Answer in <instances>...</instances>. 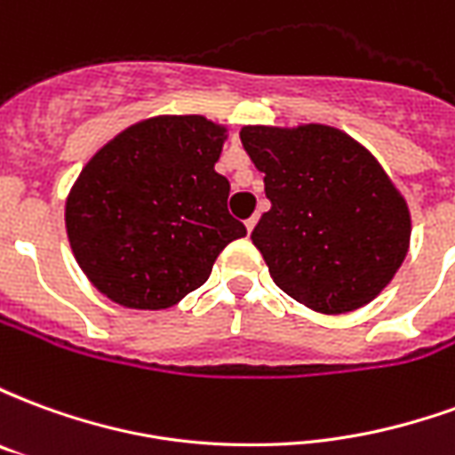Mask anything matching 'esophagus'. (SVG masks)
Segmentation results:
<instances>
[{
	"mask_svg": "<svg viewBox=\"0 0 455 455\" xmlns=\"http://www.w3.org/2000/svg\"><path fill=\"white\" fill-rule=\"evenodd\" d=\"M256 221H258V214H253L251 219H246V228L248 231H253V227H256Z\"/></svg>",
	"mask_w": 455,
	"mask_h": 455,
	"instance_id": "34e87169",
	"label": "esophagus"
}]
</instances>
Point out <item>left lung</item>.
I'll use <instances>...</instances> for the list:
<instances>
[{"label": "left lung", "instance_id": "8db88e82", "mask_svg": "<svg viewBox=\"0 0 455 455\" xmlns=\"http://www.w3.org/2000/svg\"><path fill=\"white\" fill-rule=\"evenodd\" d=\"M241 143L266 178L270 209L253 246L283 292L319 315H348L407 258V199L378 158L326 124L243 126Z\"/></svg>", "mask_w": 455, "mask_h": 455}]
</instances>
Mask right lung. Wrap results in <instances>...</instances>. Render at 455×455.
<instances>
[{
  "mask_svg": "<svg viewBox=\"0 0 455 455\" xmlns=\"http://www.w3.org/2000/svg\"><path fill=\"white\" fill-rule=\"evenodd\" d=\"M227 139L224 124L199 114H158L90 158L65 199V231L104 297L126 309H168L246 236L227 209L231 185L214 170Z\"/></svg>",
  "mask_w": 455,
  "mask_h": 455,
  "instance_id": "1",
  "label": "right lung"
}]
</instances>
